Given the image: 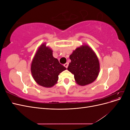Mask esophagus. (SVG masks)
Returning a JSON list of instances; mask_svg holds the SVG:
<instances>
[{"label":"esophagus","mask_w":130,"mask_h":130,"mask_svg":"<svg viewBox=\"0 0 130 130\" xmlns=\"http://www.w3.org/2000/svg\"><path fill=\"white\" fill-rule=\"evenodd\" d=\"M68 64H69V63L68 62H67L66 63H65L64 64V66L66 68H68Z\"/></svg>","instance_id":"34e87169"}]
</instances>
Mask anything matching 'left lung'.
<instances>
[{
    "label": "left lung",
    "mask_w": 130,
    "mask_h": 130,
    "mask_svg": "<svg viewBox=\"0 0 130 130\" xmlns=\"http://www.w3.org/2000/svg\"><path fill=\"white\" fill-rule=\"evenodd\" d=\"M69 58L67 69L74 74L76 83L85 86L96 80L99 73L100 64L94 51L88 45H82L73 51Z\"/></svg>",
    "instance_id": "left-lung-1"
}]
</instances>
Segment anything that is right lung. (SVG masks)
<instances>
[{
  "instance_id": "1",
  "label": "right lung",
  "mask_w": 130,
  "mask_h": 130,
  "mask_svg": "<svg viewBox=\"0 0 130 130\" xmlns=\"http://www.w3.org/2000/svg\"><path fill=\"white\" fill-rule=\"evenodd\" d=\"M67 68L53 56V50L45 43L40 45L35 55L31 72L35 81L43 87H53L58 80V75Z\"/></svg>"
}]
</instances>
